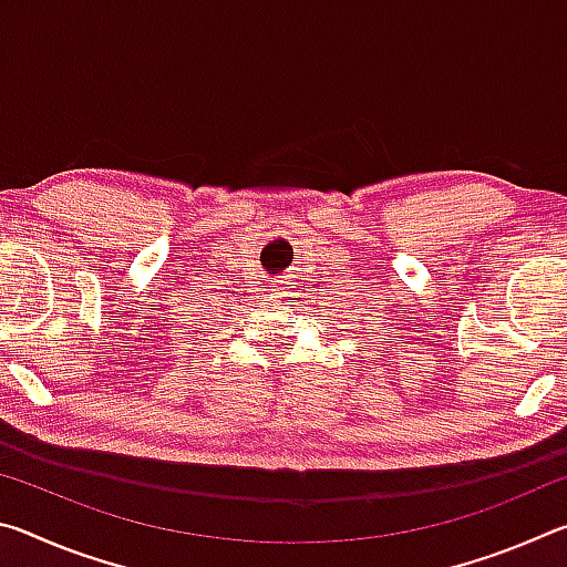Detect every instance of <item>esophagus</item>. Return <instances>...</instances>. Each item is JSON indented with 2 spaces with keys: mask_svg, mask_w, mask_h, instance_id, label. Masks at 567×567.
<instances>
[{
  "mask_svg": "<svg viewBox=\"0 0 567 567\" xmlns=\"http://www.w3.org/2000/svg\"><path fill=\"white\" fill-rule=\"evenodd\" d=\"M272 292H275V297H292L295 295V282L290 280V275H282L280 280H275Z\"/></svg>",
  "mask_w": 567,
  "mask_h": 567,
  "instance_id": "34e87169",
  "label": "esophagus"
}]
</instances>
